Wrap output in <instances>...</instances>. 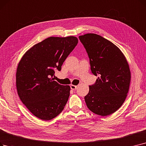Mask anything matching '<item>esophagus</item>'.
Returning a JSON list of instances; mask_svg holds the SVG:
<instances>
[{"label":"esophagus","mask_w":146,"mask_h":146,"mask_svg":"<svg viewBox=\"0 0 146 146\" xmlns=\"http://www.w3.org/2000/svg\"><path fill=\"white\" fill-rule=\"evenodd\" d=\"M70 88L72 89V90H76L77 89V86H75L73 85H70Z\"/></svg>","instance_id":"1"}]
</instances>
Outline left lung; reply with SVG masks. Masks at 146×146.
Here are the masks:
<instances>
[{"instance_id":"1","label":"left lung","mask_w":146,"mask_h":146,"mask_svg":"<svg viewBox=\"0 0 146 146\" xmlns=\"http://www.w3.org/2000/svg\"><path fill=\"white\" fill-rule=\"evenodd\" d=\"M79 39L90 58L92 73L99 76L85 97L86 106L97 115H110L127 96L131 80L128 63L121 50L102 36L88 33Z\"/></svg>"}]
</instances>
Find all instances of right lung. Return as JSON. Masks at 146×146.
Masks as SVG:
<instances>
[{
    "mask_svg": "<svg viewBox=\"0 0 146 146\" xmlns=\"http://www.w3.org/2000/svg\"><path fill=\"white\" fill-rule=\"evenodd\" d=\"M78 43L77 37H50L25 53L18 65L16 85L23 103L33 115L44 120L57 116L67 102L70 87L54 80L55 71Z\"/></svg>",
    "mask_w": 146,
    "mask_h": 146,
    "instance_id": "obj_1",
    "label": "right lung"
}]
</instances>
